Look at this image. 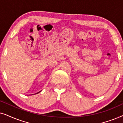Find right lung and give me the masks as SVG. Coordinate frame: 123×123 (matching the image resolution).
Here are the masks:
<instances>
[{"label": "right lung", "instance_id": "1", "mask_svg": "<svg viewBox=\"0 0 123 123\" xmlns=\"http://www.w3.org/2000/svg\"><path fill=\"white\" fill-rule=\"evenodd\" d=\"M39 92H38V93H39Z\"/></svg>", "mask_w": 123, "mask_h": 123}]
</instances>
